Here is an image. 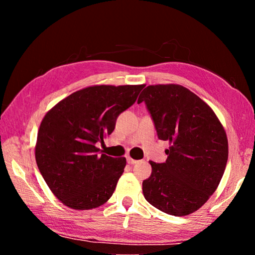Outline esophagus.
Listing matches in <instances>:
<instances>
[{
  "label": "esophagus",
  "mask_w": 255,
  "mask_h": 255,
  "mask_svg": "<svg viewBox=\"0 0 255 255\" xmlns=\"http://www.w3.org/2000/svg\"><path fill=\"white\" fill-rule=\"evenodd\" d=\"M138 161H136V159H132L131 157H127V163L130 164V165H132V164H136Z\"/></svg>",
  "instance_id": "esophagus-1"
}]
</instances>
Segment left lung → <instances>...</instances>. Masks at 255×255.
I'll return each instance as SVG.
<instances>
[{
    "mask_svg": "<svg viewBox=\"0 0 255 255\" xmlns=\"http://www.w3.org/2000/svg\"><path fill=\"white\" fill-rule=\"evenodd\" d=\"M145 102L158 139L170 141L164 163L149 161L152 174L143 181L145 199L158 210L187 216L217 189L228 158L226 132L213 109L178 84L148 85Z\"/></svg>",
    "mask_w": 255,
    "mask_h": 255,
    "instance_id": "8db88e82",
    "label": "left lung"
}]
</instances>
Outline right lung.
Segmentation results:
<instances>
[{
  "label": "right lung",
  "mask_w": 255,
  "mask_h": 255,
  "mask_svg": "<svg viewBox=\"0 0 255 255\" xmlns=\"http://www.w3.org/2000/svg\"><path fill=\"white\" fill-rule=\"evenodd\" d=\"M143 88L89 86L47 112L34 155L42 178L64 205L86 210L110 199L126 158L100 154L97 144L114 131L118 116L135 103Z\"/></svg>",
  "instance_id": "add662e5"
}]
</instances>
